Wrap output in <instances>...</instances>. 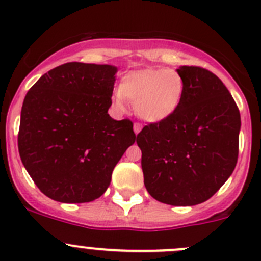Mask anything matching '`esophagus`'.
<instances>
[{"label":"esophagus","mask_w":261,"mask_h":261,"mask_svg":"<svg viewBox=\"0 0 261 261\" xmlns=\"http://www.w3.org/2000/svg\"><path fill=\"white\" fill-rule=\"evenodd\" d=\"M141 128H143V126H141L140 123H138V122H135V123H134V133H135L136 135H138V134L140 133V131H141Z\"/></svg>","instance_id":"1"}]
</instances>
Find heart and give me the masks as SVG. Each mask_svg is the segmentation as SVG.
Returning <instances> with one entry per match:
<instances>
[{
    "label": "heart",
    "instance_id": "heart-1",
    "mask_svg": "<svg viewBox=\"0 0 261 261\" xmlns=\"http://www.w3.org/2000/svg\"><path fill=\"white\" fill-rule=\"evenodd\" d=\"M183 94L184 82L177 70L147 68L126 74L112 93V101L125 109L126 98L130 99L143 120L160 122L179 109Z\"/></svg>",
    "mask_w": 261,
    "mask_h": 261
}]
</instances>
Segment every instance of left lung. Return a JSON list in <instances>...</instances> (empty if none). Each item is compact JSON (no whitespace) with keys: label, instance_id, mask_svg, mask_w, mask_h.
Returning <instances> with one entry per match:
<instances>
[{"label":"left lung","instance_id":"left-lung-1","mask_svg":"<svg viewBox=\"0 0 261 261\" xmlns=\"http://www.w3.org/2000/svg\"><path fill=\"white\" fill-rule=\"evenodd\" d=\"M179 109L136 136L144 184L152 198L170 206L210 199L238 163L240 112L222 81L210 70L183 65Z\"/></svg>","mask_w":261,"mask_h":261}]
</instances>
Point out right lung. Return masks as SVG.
<instances>
[{
    "instance_id": "right-lung-1",
    "label": "right lung",
    "mask_w": 261,
    "mask_h": 261,
    "mask_svg": "<svg viewBox=\"0 0 261 261\" xmlns=\"http://www.w3.org/2000/svg\"><path fill=\"white\" fill-rule=\"evenodd\" d=\"M116 73L115 65L65 63L41 75L25 96L18 152L49 198L84 203L101 197L135 143L133 122L107 114Z\"/></svg>"
}]
</instances>
